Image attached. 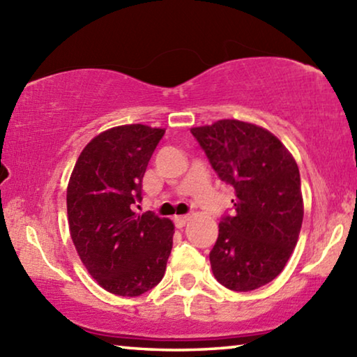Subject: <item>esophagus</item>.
Listing matches in <instances>:
<instances>
[{
    "mask_svg": "<svg viewBox=\"0 0 357 357\" xmlns=\"http://www.w3.org/2000/svg\"><path fill=\"white\" fill-rule=\"evenodd\" d=\"M190 220L189 215H176L174 217V225H176L178 228H183L187 225V222Z\"/></svg>",
    "mask_w": 357,
    "mask_h": 357,
    "instance_id": "1",
    "label": "esophagus"
}]
</instances>
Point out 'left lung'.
Wrapping results in <instances>:
<instances>
[{"mask_svg":"<svg viewBox=\"0 0 357 357\" xmlns=\"http://www.w3.org/2000/svg\"><path fill=\"white\" fill-rule=\"evenodd\" d=\"M190 132L236 195L209 253L213 274L228 289L252 291L282 273L298 243L304 217L298 164L279 138L244 121L220 119Z\"/></svg>","mask_w":357,"mask_h":357,"instance_id":"left-lung-1","label":"left lung"}]
</instances>
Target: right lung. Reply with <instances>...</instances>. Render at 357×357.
<instances>
[{"mask_svg":"<svg viewBox=\"0 0 357 357\" xmlns=\"http://www.w3.org/2000/svg\"><path fill=\"white\" fill-rule=\"evenodd\" d=\"M164 129L128 124L94 137L68 185L70 238L84 268L118 296H140L165 274L174 225L154 213L137 215L142 181Z\"/></svg>","mask_w":357,"mask_h":357,"instance_id":"add662e5","label":"right lung"}]
</instances>
